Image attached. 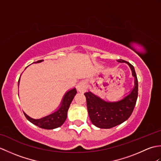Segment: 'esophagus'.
<instances>
[{
  "instance_id": "1",
  "label": "esophagus",
  "mask_w": 161,
  "mask_h": 161,
  "mask_svg": "<svg viewBox=\"0 0 161 161\" xmlns=\"http://www.w3.org/2000/svg\"><path fill=\"white\" fill-rule=\"evenodd\" d=\"M86 84L85 81H81V82L79 83L77 86V89L79 92L80 93H84L86 91Z\"/></svg>"
}]
</instances>
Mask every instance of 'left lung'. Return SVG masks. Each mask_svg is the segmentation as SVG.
<instances>
[{"label":"left lung","mask_w":161,"mask_h":161,"mask_svg":"<svg viewBox=\"0 0 161 161\" xmlns=\"http://www.w3.org/2000/svg\"><path fill=\"white\" fill-rule=\"evenodd\" d=\"M118 61L126 63L131 68L133 76L135 77V86L131 93L116 102H105L91 92L84 93L89 118L92 123L99 128L110 129L126 120L131 115L138 98V83L134 68L123 59H118Z\"/></svg>","instance_id":"8db88e82"}]
</instances>
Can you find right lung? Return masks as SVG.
Returning a JSON list of instances; mask_svg holds the SVG:
<instances>
[{"label":"right lung","mask_w":161,"mask_h":161,"mask_svg":"<svg viewBox=\"0 0 161 161\" xmlns=\"http://www.w3.org/2000/svg\"><path fill=\"white\" fill-rule=\"evenodd\" d=\"M42 61L43 60H39L35 61V63L42 62ZM19 80H19L18 85L19 84ZM76 93L77 91L75 88L68 91L64 95L60 108L57 111L53 113V114L47 115L46 117L40 119H33L23 112L24 115H25V118L30 122H32V124L38 126L42 129H53L59 127V126L62 125L65 120H66L67 118L68 110Z\"/></svg>","instance_id":"add662e5"}]
</instances>
